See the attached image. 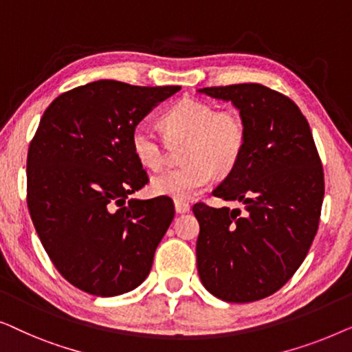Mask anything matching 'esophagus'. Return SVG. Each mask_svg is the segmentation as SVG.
<instances>
[{"mask_svg":"<svg viewBox=\"0 0 352 352\" xmlns=\"http://www.w3.org/2000/svg\"><path fill=\"white\" fill-rule=\"evenodd\" d=\"M175 210H176V213H179V214H182V213H187V211L190 210V205L187 204V201L175 200Z\"/></svg>","mask_w":352,"mask_h":352,"instance_id":"34e87169","label":"esophagus"}]
</instances>
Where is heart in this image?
<instances>
[{
	"label": "heart",
	"mask_w": 352,
	"mask_h": 352,
	"mask_svg": "<svg viewBox=\"0 0 352 352\" xmlns=\"http://www.w3.org/2000/svg\"><path fill=\"white\" fill-rule=\"evenodd\" d=\"M168 141H187L182 158L187 165L171 168L152 177L153 194L175 200H190L213 179L214 171L228 173L237 165L245 147V126L239 113L216 110L199 99H182L162 117ZM134 157L148 170L165 165V141L146 122L131 133Z\"/></svg>",
	"instance_id": "obj_1"
}]
</instances>
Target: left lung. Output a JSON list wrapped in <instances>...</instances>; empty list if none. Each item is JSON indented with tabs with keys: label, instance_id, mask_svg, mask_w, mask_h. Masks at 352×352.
Wrapping results in <instances>:
<instances>
[{
	"label": "left lung",
	"instance_id": "8db88e82",
	"mask_svg": "<svg viewBox=\"0 0 352 352\" xmlns=\"http://www.w3.org/2000/svg\"><path fill=\"white\" fill-rule=\"evenodd\" d=\"M230 100L245 126L242 157L214 197L245 210L195 204L197 269L211 295L228 302L271 296L305 261L319 228L324 170L298 105L258 83L199 89Z\"/></svg>",
	"mask_w": 352,
	"mask_h": 352
}]
</instances>
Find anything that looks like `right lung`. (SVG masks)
<instances>
[{
  "instance_id": "1",
  "label": "right lung",
  "mask_w": 352,
  "mask_h": 352,
  "mask_svg": "<svg viewBox=\"0 0 352 352\" xmlns=\"http://www.w3.org/2000/svg\"><path fill=\"white\" fill-rule=\"evenodd\" d=\"M179 89L99 80L60 94L43 113L28 147V211L60 276L89 295L141 285L175 218L168 197H128L148 181L133 128Z\"/></svg>"
}]
</instances>
